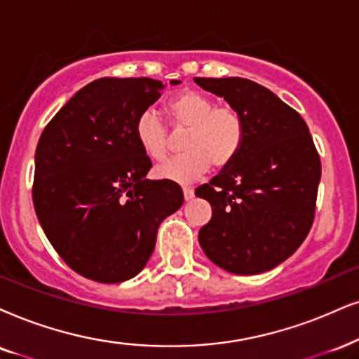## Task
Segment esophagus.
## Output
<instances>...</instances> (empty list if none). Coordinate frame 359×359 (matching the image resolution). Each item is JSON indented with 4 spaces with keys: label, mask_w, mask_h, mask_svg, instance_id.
Here are the masks:
<instances>
[{
    "label": "esophagus",
    "mask_w": 359,
    "mask_h": 359,
    "mask_svg": "<svg viewBox=\"0 0 359 359\" xmlns=\"http://www.w3.org/2000/svg\"><path fill=\"white\" fill-rule=\"evenodd\" d=\"M184 198L185 201H192L194 198V189L192 187H184Z\"/></svg>",
    "instance_id": "1"
}]
</instances>
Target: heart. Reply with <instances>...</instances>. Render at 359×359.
Here are the masks:
<instances>
[{"instance_id": "obj_1", "label": "heart", "mask_w": 359, "mask_h": 359, "mask_svg": "<svg viewBox=\"0 0 359 359\" xmlns=\"http://www.w3.org/2000/svg\"><path fill=\"white\" fill-rule=\"evenodd\" d=\"M170 126L187 130L182 156L156 167L158 179L174 182H192L208 170L229 165L242 149L245 121L237 107L217 106L212 97L198 90H184L169 102ZM135 139L154 161L169 154V129L154 111H144L135 121Z\"/></svg>"}]
</instances>
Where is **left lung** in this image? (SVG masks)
I'll list each match as a JSON object with an SVG mask.
<instances>
[{"mask_svg":"<svg viewBox=\"0 0 359 359\" xmlns=\"http://www.w3.org/2000/svg\"><path fill=\"white\" fill-rule=\"evenodd\" d=\"M245 121L238 156L195 195L210 202L202 250L230 273L275 269L297 250L315 219L321 161L306 122L270 89L243 78H194Z\"/></svg>","mask_w":359,"mask_h":359,"instance_id":"left-lung-1","label":"left lung"}]
</instances>
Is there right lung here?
<instances>
[{"label": "right lung", "instance_id": "1", "mask_svg": "<svg viewBox=\"0 0 359 359\" xmlns=\"http://www.w3.org/2000/svg\"><path fill=\"white\" fill-rule=\"evenodd\" d=\"M162 88L149 78L93 81L48 122L36 147L39 224L66 265L99 283L137 275L161 222L184 203L179 184L146 179L152 162L135 139V121Z\"/></svg>", "mask_w": 359, "mask_h": 359}]
</instances>
